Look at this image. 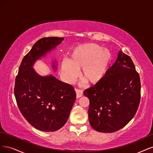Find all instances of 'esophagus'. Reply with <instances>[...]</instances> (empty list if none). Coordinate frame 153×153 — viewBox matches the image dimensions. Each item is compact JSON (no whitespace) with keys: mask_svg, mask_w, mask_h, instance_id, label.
<instances>
[{"mask_svg":"<svg viewBox=\"0 0 153 153\" xmlns=\"http://www.w3.org/2000/svg\"><path fill=\"white\" fill-rule=\"evenodd\" d=\"M75 91H76V93L77 98H80L82 96V95H83L82 90H81L80 89H77V88H75Z\"/></svg>","mask_w":153,"mask_h":153,"instance_id":"1","label":"esophagus"}]
</instances>
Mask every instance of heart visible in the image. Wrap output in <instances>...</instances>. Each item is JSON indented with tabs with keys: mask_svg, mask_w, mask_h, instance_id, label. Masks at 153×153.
Returning a JSON list of instances; mask_svg holds the SVG:
<instances>
[{
	"mask_svg": "<svg viewBox=\"0 0 153 153\" xmlns=\"http://www.w3.org/2000/svg\"><path fill=\"white\" fill-rule=\"evenodd\" d=\"M111 58V52L98 44H82L74 49L68 62L62 63V71L71 82L77 77L78 71L82 69V79L88 85H96L106 74Z\"/></svg>",
	"mask_w": 153,
	"mask_h": 153,
	"instance_id": "1",
	"label": "heart"
}]
</instances>
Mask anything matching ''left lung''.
<instances>
[{"mask_svg": "<svg viewBox=\"0 0 153 153\" xmlns=\"http://www.w3.org/2000/svg\"><path fill=\"white\" fill-rule=\"evenodd\" d=\"M139 74L131 58L120 51L104 77L84 91L89 98L88 117L93 129L112 133L125 126L135 115L140 101Z\"/></svg>", "mask_w": 153, "mask_h": 153, "instance_id": "obj_1", "label": "left lung"}]
</instances>
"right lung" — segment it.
<instances>
[{
	"label": "right lung",
	"instance_id": "add662e5",
	"mask_svg": "<svg viewBox=\"0 0 153 153\" xmlns=\"http://www.w3.org/2000/svg\"><path fill=\"white\" fill-rule=\"evenodd\" d=\"M63 40L55 37L38 40L23 57L15 79L14 93L19 109L32 126L41 131L60 129L67 121L76 100L72 85L51 75L39 76L32 68L36 60Z\"/></svg>",
	"mask_w": 153,
	"mask_h": 153
}]
</instances>
